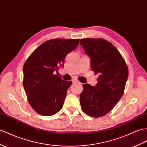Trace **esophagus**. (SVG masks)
<instances>
[{"mask_svg":"<svg viewBox=\"0 0 147 147\" xmlns=\"http://www.w3.org/2000/svg\"><path fill=\"white\" fill-rule=\"evenodd\" d=\"M73 83H78V84H80L81 83L80 82L78 81V80H76V79H74V80H73Z\"/></svg>","mask_w":147,"mask_h":147,"instance_id":"1","label":"esophagus"}]
</instances>
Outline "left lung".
Listing matches in <instances>:
<instances>
[{
	"label": "left lung",
	"instance_id": "left-lung-1",
	"mask_svg": "<svg viewBox=\"0 0 147 147\" xmlns=\"http://www.w3.org/2000/svg\"><path fill=\"white\" fill-rule=\"evenodd\" d=\"M80 44L91 57V69L99 74L96 86L83 84L80 94L83 111L92 117H103L110 112L123 94L128 69L118 50L108 40L84 38Z\"/></svg>",
	"mask_w": 147,
	"mask_h": 147
}]
</instances>
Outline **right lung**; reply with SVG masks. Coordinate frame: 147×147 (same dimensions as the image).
<instances>
[{"label": "right lung", "mask_w": 147, "mask_h": 147, "mask_svg": "<svg viewBox=\"0 0 147 147\" xmlns=\"http://www.w3.org/2000/svg\"><path fill=\"white\" fill-rule=\"evenodd\" d=\"M80 39H53L37 47L23 66V86L30 105L37 113L51 116L59 111L71 81L54 73L64 66L67 54L74 50Z\"/></svg>", "instance_id": "add662e5"}]
</instances>
